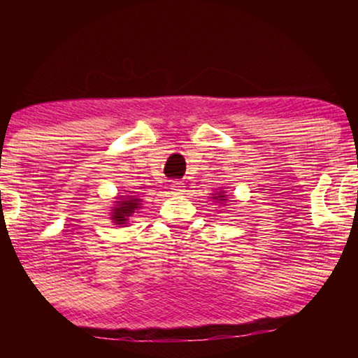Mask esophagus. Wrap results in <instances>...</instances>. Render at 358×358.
I'll return each mask as SVG.
<instances>
[{
    "instance_id": "esophagus-1",
    "label": "esophagus",
    "mask_w": 358,
    "mask_h": 358,
    "mask_svg": "<svg viewBox=\"0 0 358 358\" xmlns=\"http://www.w3.org/2000/svg\"><path fill=\"white\" fill-rule=\"evenodd\" d=\"M182 192H184V185L180 184V182H178V180L171 184V194L179 195V194H182Z\"/></svg>"
}]
</instances>
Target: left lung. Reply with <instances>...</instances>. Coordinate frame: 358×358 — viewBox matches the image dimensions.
<instances>
[{
  "mask_svg": "<svg viewBox=\"0 0 358 358\" xmlns=\"http://www.w3.org/2000/svg\"><path fill=\"white\" fill-rule=\"evenodd\" d=\"M213 195V200L217 203H220V205H224L227 203V200H228V197H227V190H224L223 187H218L217 190H215V194H212Z\"/></svg>",
  "mask_w": 358,
  "mask_h": 358,
  "instance_id": "obj_1",
  "label": "left lung"
}]
</instances>
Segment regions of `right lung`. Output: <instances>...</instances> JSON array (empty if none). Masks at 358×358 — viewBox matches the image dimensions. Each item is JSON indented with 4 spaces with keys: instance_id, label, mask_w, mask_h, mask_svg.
<instances>
[{
    "instance_id": "right-lung-1",
    "label": "right lung",
    "mask_w": 358,
    "mask_h": 358,
    "mask_svg": "<svg viewBox=\"0 0 358 358\" xmlns=\"http://www.w3.org/2000/svg\"><path fill=\"white\" fill-rule=\"evenodd\" d=\"M141 199L134 197V195H117L114 207L110 210V220L114 224L119 227H127L130 223V218L135 217L141 208Z\"/></svg>"
}]
</instances>
